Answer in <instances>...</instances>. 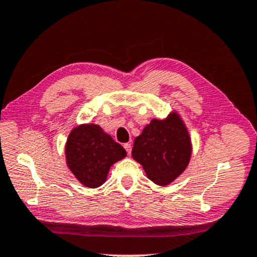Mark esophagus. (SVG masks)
<instances>
[{
  "label": "esophagus",
  "instance_id": "1",
  "mask_svg": "<svg viewBox=\"0 0 257 257\" xmlns=\"http://www.w3.org/2000/svg\"><path fill=\"white\" fill-rule=\"evenodd\" d=\"M123 147H124V150L127 151L128 154L132 153V144H130V143H125V144L123 145Z\"/></svg>",
  "mask_w": 257,
  "mask_h": 257
}]
</instances>
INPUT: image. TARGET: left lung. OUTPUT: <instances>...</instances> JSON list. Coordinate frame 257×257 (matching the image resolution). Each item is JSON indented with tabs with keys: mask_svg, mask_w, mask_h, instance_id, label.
Segmentation results:
<instances>
[{
	"mask_svg": "<svg viewBox=\"0 0 257 257\" xmlns=\"http://www.w3.org/2000/svg\"><path fill=\"white\" fill-rule=\"evenodd\" d=\"M191 151L188 129L178 112L172 111L165 119H153L145 125L135 138L132 155L150 180L168 186L188 167Z\"/></svg>",
	"mask_w": 257,
	"mask_h": 257,
	"instance_id": "1",
	"label": "left lung"
}]
</instances>
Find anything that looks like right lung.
Instances as JSON below:
<instances>
[{
    "instance_id": "1",
    "label": "right lung",
    "mask_w": 257,
    "mask_h": 257,
    "mask_svg": "<svg viewBox=\"0 0 257 257\" xmlns=\"http://www.w3.org/2000/svg\"><path fill=\"white\" fill-rule=\"evenodd\" d=\"M127 156L122 146L98 124L84 123L73 128L66 143V160L81 185L97 188L106 181L113 164Z\"/></svg>"
}]
</instances>
